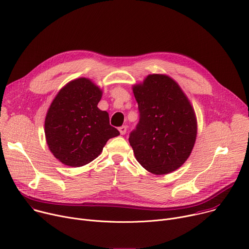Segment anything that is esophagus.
<instances>
[{"label": "esophagus", "mask_w": 249, "mask_h": 249, "mask_svg": "<svg viewBox=\"0 0 249 249\" xmlns=\"http://www.w3.org/2000/svg\"><path fill=\"white\" fill-rule=\"evenodd\" d=\"M118 130H119V132H120V134H121V135H124V134H126V132H127V126L123 125V126L119 127V128H118Z\"/></svg>", "instance_id": "esophagus-1"}]
</instances>
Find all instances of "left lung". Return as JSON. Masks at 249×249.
<instances>
[{
  "label": "left lung",
  "mask_w": 249,
  "mask_h": 249,
  "mask_svg": "<svg viewBox=\"0 0 249 249\" xmlns=\"http://www.w3.org/2000/svg\"><path fill=\"white\" fill-rule=\"evenodd\" d=\"M139 122L129 143L139 164L155 175L169 174L191 155L196 137L195 111L172 78L151 74L135 85Z\"/></svg>",
  "instance_id": "left-lung-1"
}]
</instances>
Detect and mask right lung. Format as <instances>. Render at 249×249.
Returning <instances> with one entry per match:
<instances>
[{
	"instance_id": "right-lung-1",
	"label": "right lung",
	"mask_w": 249,
	"mask_h": 249,
	"mask_svg": "<svg viewBox=\"0 0 249 249\" xmlns=\"http://www.w3.org/2000/svg\"><path fill=\"white\" fill-rule=\"evenodd\" d=\"M102 91L87 78L66 84L53 99L44 121L50 150L58 161L81 167L102 152L106 142L119 131L109 123V115L97 104Z\"/></svg>"
}]
</instances>
